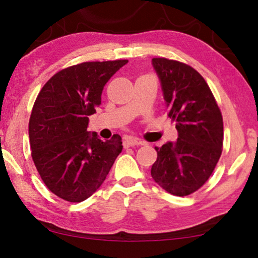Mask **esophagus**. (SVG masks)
Here are the masks:
<instances>
[{"label": "esophagus", "mask_w": 258, "mask_h": 258, "mask_svg": "<svg viewBox=\"0 0 258 258\" xmlns=\"http://www.w3.org/2000/svg\"><path fill=\"white\" fill-rule=\"evenodd\" d=\"M139 144H142V142H140L137 139H134V137H125L124 141H123V146L124 148H129V147H135L139 146Z\"/></svg>", "instance_id": "esophagus-1"}]
</instances>
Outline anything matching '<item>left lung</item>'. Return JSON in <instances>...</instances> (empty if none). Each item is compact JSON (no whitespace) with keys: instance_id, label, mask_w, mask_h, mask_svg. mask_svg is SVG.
<instances>
[{"instance_id":"obj_1","label":"left lung","mask_w":258,"mask_h":258,"mask_svg":"<svg viewBox=\"0 0 258 258\" xmlns=\"http://www.w3.org/2000/svg\"><path fill=\"white\" fill-rule=\"evenodd\" d=\"M153 66L178 139L155 147L151 176L171 195L188 196L209 179L220 160L223 117L206 80L192 67L164 57L153 58Z\"/></svg>"}]
</instances>
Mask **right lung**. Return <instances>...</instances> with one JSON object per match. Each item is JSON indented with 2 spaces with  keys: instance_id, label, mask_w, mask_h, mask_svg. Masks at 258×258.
<instances>
[{
  "instance_id": "obj_1",
  "label": "right lung",
  "mask_w": 258,
  "mask_h": 258,
  "mask_svg": "<svg viewBox=\"0 0 258 258\" xmlns=\"http://www.w3.org/2000/svg\"><path fill=\"white\" fill-rule=\"evenodd\" d=\"M128 59L83 62L44 84L29 119L31 157L52 194L79 203L100 188L122 151L118 134L105 142L87 132L105 83Z\"/></svg>"
}]
</instances>
